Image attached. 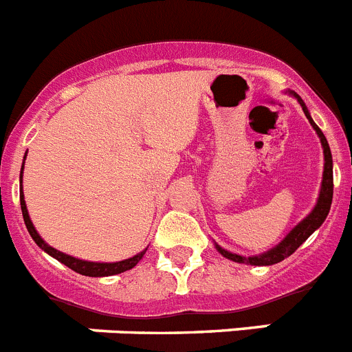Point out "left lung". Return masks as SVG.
<instances>
[{
  "instance_id": "obj_1",
  "label": "left lung",
  "mask_w": 352,
  "mask_h": 352,
  "mask_svg": "<svg viewBox=\"0 0 352 352\" xmlns=\"http://www.w3.org/2000/svg\"><path fill=\"white\" fill-rule=\"evenodd\" d=\"M294 96H296V94H294ZM296 97H298L299 104H301V108H303L305 115H307V118H308V122L311 124V127H314V129H316V133L319 134L320 143H322V148H324V161H326V163H324V175H322V186H320L319 200H317L316 209L311 210L310 216H308V218H305L303 221L299 223L298 227L290 232L285 239L278 244L276 248L269 250V252L264 253V255L248 256V258H246V256L235 255V253H230V252H227V250L219 248L218 244H216V248H218V252L221 253L223 256H227V258H230V261H234V262H239V264L271 265V264H278V262H282L283 258H287L289 255H292V253H294L296 250H298L299 246H301V244H303L305 241H307L308 237H310V235L320 227V225H322L324 219H326V216H328V212H329V207H331V200H333V159H331V151H329L328 140H326V136L322 134V131L317 127L316 122L311 120V117L308 115L307 106H305V102L301 100V97H299V96H296Z\"/></svg>"
}]
</instances>
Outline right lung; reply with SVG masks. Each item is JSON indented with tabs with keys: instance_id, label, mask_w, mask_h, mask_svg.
Segmentation results:
<instances>
[{
	"instance_id": "right-lung-1",
	"label": "right lung",
	"mask_w": 352,
	"mask_h": 352,
	"mask_svg": "<svg viewBox=\"0 0 352 352\" xmlns=\"http://www.w3.org/2000/svg\"><path fill=\"white\" fill-rule=\"evenodd\" d=\"M21 182H23V170H21ZM21 209H23V218L24 223H26V228H28L30 235L33 237L38 246L44 250L45 253H49L51 256H54L56 261H60L62 264H65L67 267H70L72 271L79 274H85V276H111V274H118V273H124L127 269H133L134 265L138 264L142 261V256L145 255V252L138 253V255H134L133 258H127V261H122V262H115V264H102V262H87V261H79V258H74V256L65 255V253L58 252V250L51 248L49 244H45L42 241V237L36 234L35 227H33L32 219L28 216V209H26V201H24V195H23V188H21Z\"/></svg>"
}]
</instances>
